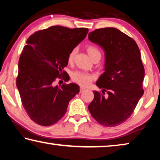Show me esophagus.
<instances>
[{
  "label": "esophagus",
  "mask_w": 160,
  "mask_h": 160,
  "mask_svg": "<svg viewBox=\"0 0 160 160\" xmlns=\"http://www.w3.org/2000/svg\"><path fill=\"white\" fill-rule=\"evenodd\" d=\"M85 90H87V89L82 88V87H80V92H82L85 91Z\"/></svg>",
  "instance_id": "34e87169"
}]
</instances>
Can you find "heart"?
Wrapping results in <instances>:
<instances>
[{
  "mask_svg": "<svg viewBox=\"0 0 160 160\" xmlns=\"http://www.w3.org/2000/svg\"><path fill=\"white\" fill-rule=\"evenodd\" d=\"M86 51L88 52V55L93 60L94 58L97 56H101V53H100L99 50L96 47L93 45H88L86 47ZM77 52V48H72V49L70 51L68 56V63H72L73 61L74 57L75 56V53ZM71 78L74 82H77L79 85L82 86H88L91 83L92 81L94 79V76L92 75L90 73H87V72H83L80 71H75L72 72L71 75Z\"/></svg>",
  "mask_w": 160,
  "mask_h": 160,
  "instance_id": "heart-1",
  "label": "heart"
}]
</instances>
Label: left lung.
Wrapping results in <instances>:
<instances>
[{"mask_svg": "<svg viewBox=\"0 0 160 160\" xmlns=\"http://www.w3.org/2000/svg\"><path fill=\"white\" fill-rule=\"evenodd\" d=\"M88 39L104 50L105 56L104 72L96 82L102 94L93 91L88 109L101 125L118 126L131 116L144 92L145 69L139 48L132 38L113 28L95 29Z\"/></svg>", "mask_w": 160, "mask_h": 160, "instance_id": "left-lung-1", "label": "left lung"}]
</instances>
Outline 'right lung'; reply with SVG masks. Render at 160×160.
I'll return each instance as SVG.
<instances>
[{
  "label": "right lung",
  "instance_id": "obj_1",
  "mask_svg": "<svg viewBox=\"0 0 160 160\" xmlns=\"http://www.w3.org/2000/svg\"><path fill=\"white\" fill-rule=\"evenodd\" d=\"M88 32V28L52 26L27 40L19 60L16 84L27 113L37 124L48 126L57 122L66 114L69 102L79 93L77 84L58 87L53 82L57 78L68 79L63 70L68 63V56Z\"/></svg>",
  "mask_w": 160,
  "mask_h": 160
}]
</instances>
